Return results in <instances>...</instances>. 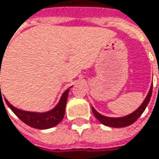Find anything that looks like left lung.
<instances>
[{
	"label": "left lung",
	"instance_id": "obj_1",
	"mask_svg": "<svg viewBox=\"0 0 159 159\" xmlns=\"http://www.w3.org/2000/svg\"><path fill=\"white\" fill-rule=\"evenodd\" d=\"M152 89H153V85H151L149 92L146 96V98H144L143 102L141 104V106L134 111L133 113L126 115L124 117H119V118H112V117H107V116H103L100 113H98L96 111L93 107H92V111L95 115V117L104 125L106 126H110V127H115V128H122V127H126L129 126L131 124H133L134 121H136L138 120V118L142 115L146 106L149 103V100L151 98L152 96Z\"/></svg>",
	"mask_w": 159,
	"mask_h": 159
}]
</instances>
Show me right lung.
Instances as JSON below:
<instances>
[{"instance_id": "obj_1", "label": "right lung", "mask_w": 159, "mask_h": 159, "mask_svg": "<svg viewBox=\"0 0 159 159\" xmlns=\"http://www.w3.org/2000/svg\"><path fill=\"white\" fill-rule=\"evenodd\" d=\"M1 61H2V59H1ZM71 87H69L67 90L64 91V93L61 95V98L59 103L51 111H47V112H32V111H22V110L16 109V107L11 105L9 103V101L6 99H5V102H6L7 106L12 110V111L16 114V116L23 122L27 124L28 126L33 127L35 129H39V130L48 129V128H52V127L56 126L57 124H59L62 120V119L64 117V112H65V107H66V103H67V98H68L69 90Z\"/></svg>"}]
</instances>
